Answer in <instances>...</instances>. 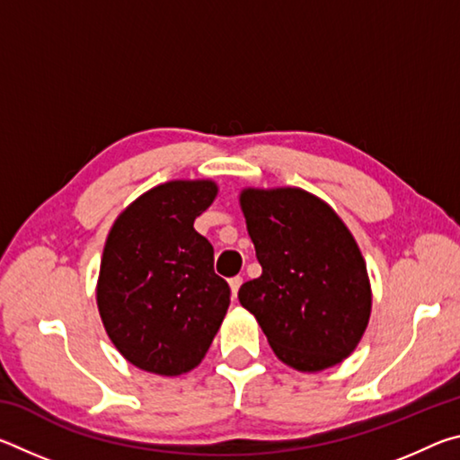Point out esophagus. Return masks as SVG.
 <instances>
[{"label":"esophagus","instance_id":"obj_1","mask_svg":"<svg viewBox=\"0 0 460 460\" xmlns=\"http://www.w3.org/2000/svg\"><path fill=\"white\" fill-rule=\"evenodd\" d=\"M241 284H243V278H241V276H235V278L229 279V288H231V296H233V298H237V292H239Z\"/></svg>","mask_w":460,"mask_h":460}]
</instances>
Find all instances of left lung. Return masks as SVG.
I'll list each match as a JSON object with an SVG mask.
<instances>
[{
	"label": "left lung",
	"mask_w": 460,
	"mask_h": 460,
	"mask_svg": "<svg viewBox=\"0 0 460 460\" xmlns=\"http://www.w3.org/2000/svg\"><path fill=\"white\" fill-rule=\"evenodd\" d=\"M261 276L239 288L276 357L316 373L347 359L371 316L367 266L353 233L316 194L278 186L239 192Z\"/></svg>",
	"instance_id": "8db88e82"
}]
</instances>
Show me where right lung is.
<instances>
[{
	"label": "right lung",
	"mask_w": 460,
	"mask_h": 460,
	"mask_svg": "<svg viewBox=\"0 0 460 460\" xmlns=\"http://www.w3.org/2000/svg\"><path fill=\"white\" fill-rule=\"evenodd\" d=\"M208 178L158 184L123 208L109 229L97 308L115 349L137 369L174 377L205 359L229 308L213 270V245L194 219L213 205Z\"/></svg>",
	"instance_id": "add662e5"
}]
</instances>
